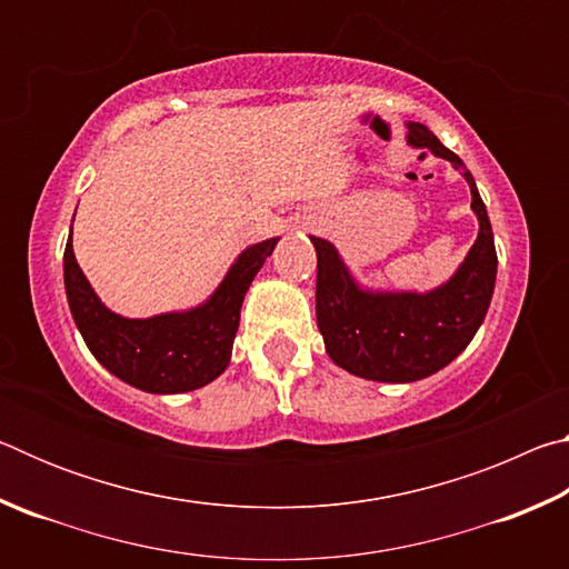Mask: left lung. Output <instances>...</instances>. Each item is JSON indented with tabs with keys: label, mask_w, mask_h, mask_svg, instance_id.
Here are the masks:
<instances>
[{
	"label": "left lung",
	"mask_w": 569,
	"mask_h": 569,
	"mask_svg": "<svg viewBox=\"0 0 569 569\" xmlns=\"http://www.w3.org/2000/svg\"><path fill=\"white\" fill-rule=\"evenodd\" d=\"M407 128L411 148L449 160L471 190L479 233L455 276L427 293L371 291L351 276L333 243L311 236L319 256L316 321L326 353L353 377L383 383L427 379L455 361L485 321L497 281L492 223L475 178L427 124L407 122Z\"/></svg>",
	"instance_id": "8db88e82"
}]
</instances>
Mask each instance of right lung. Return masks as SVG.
Wrapping results in <instances>:
<instances>
[{
	"mask_svg": "<svg viewBox=\"0 0 569 569\" xmlns=\"http://www.w3.org/2000/svg\"><path fill=\"white\" fill-rule=\"evenodd\" d=\"M278 238L248 246L228 268L220 286L188 311L124 319L92 291L72 250V230L64 248V291L84 343L104 369L148 393L200 389L228 369L246 291L273 253Z\"/></svg>",
	"mask_w": 569,
	"mask_h": 569,
	"instance_id": "obj_1",
	"label": "right lung"
}]
</instances>
